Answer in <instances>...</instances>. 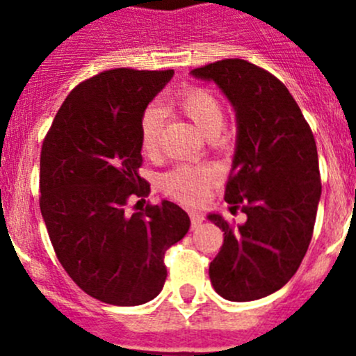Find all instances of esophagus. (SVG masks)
<instances>
[{"instance_id":"1","label":"esophagus","mask_w":356,"mask_h":356,"mask_svg":"<svg viewBox=\"0 0 356 356\" xmlns=\"http://www.w3.org/2000/svg\"><path fill=\"white\" fill-rule=\"evenodd\" d=\"M189 217H191V227L193 229H198L204 220V217L200 213V211H189Z\"/></svg>"}]
</instances>
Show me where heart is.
<instances>
[{
	"label": "heart",
	"mask_w": 356,
	"mask_h": 356,
	"mask_svg": "<svg viewBox=\"0 0 356 356\" xmlns=\"http://www.w3.org/2000/svg\"><path fill=\"white\" fill-rule=\"evenodd\" d=\"M177 106L195 124L201 136L210 139L211 143L220 139V132L225 124V110L213 92L191 88L179 96ZM161 118L163 115L158 106H149L143 113L141 127H139V145L143 155L156 156L160 152ZM213 181L215 172L211 168L177 165L161 175L160 184L172 198L184 203H198L207 196L208 188Z\"/></svg>",
	"instance_id": "b5f03b06"
}]
</instances>
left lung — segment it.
I'll use <instances>...</instances> for the list:
<instances>
[{"instance_id":"obj_1","label":"left lung","mask_w":356,"mask_h":356,"mask_svg":"<svg viewBox=\"0 0 356 356\" xmlns=\"http://www.w3.org/2000/svg\"><path fill=\"white\" fill-rule=\"evenodd\" d=\"M191 75L215 82L238 122L225 201L231 211L241 207L246 222L208 215L224 232L211 286L229 301L260 300L296 274L310 245L322 193L317 145L288 88L264 68L229 58Z\"/></svg>"}]
</instances>
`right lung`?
Listing matches in <instances>:
<instances>
[{"mask_svg": "<svg viewBox=\"0 0 356 356\" xmlns=\"http://www.w3.org/2000/svg\"><path fill=\"white\" fill-rule=\"evenodd\" d=\"M172 77L174 70L113 68L81 82L42 143L39 207L53 250L72 281L103 303L156 298L167 279L165 251L191 225L167 200L125 211L129 198L149 195L138 172L139 127Z\"/></svg>", "mask_w": 356, "mask_h": 356, "instance_id": "right-lung-1", "label": "right lung"}]
</instances>
